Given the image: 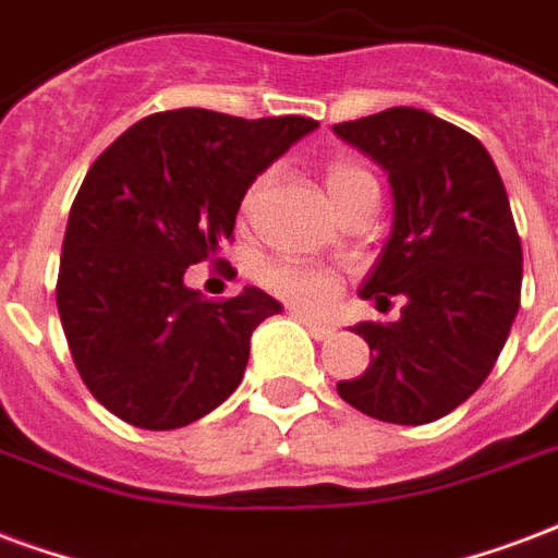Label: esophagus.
<instances>
[{"mask_svg": "<svg viewBox=\"0 0 558 558\" xmlns=\"http://www.w3.org/2000/svg\"><path fill=\"white\" fill-rule=\"evenodd\" d=\"M291 317H294V320H300V324L305 326V329H308V332H312V338H317V341H326V338H332L335 335V329L329 324H320V320H317V317H312V314H305V312H291Z\"/></svg>", "mask_w": 558, "mask_h": 558, "instance_id": "obj_1", "label": "esophagus"}]
</instances>
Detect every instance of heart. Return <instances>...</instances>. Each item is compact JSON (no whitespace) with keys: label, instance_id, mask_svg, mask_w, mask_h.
<instances>
[{"label":"heart","instance_id":"b5f03b06","mask_svg":"<svg viewBox=\"0 0 558 558\" xmlns=\"http://www.w3.org/2000/svg\"><path fill=\"white\" fill-rule=\"evenodd\" d=\"M270 184V175H255L250 187L244 191L241 199V215L253 217L258 203H262L264 191ZM367 184H376L374 175L367 173L364 167L353 165V161H332L324 170V191L329 196L332 208L347 203L355 191H362ZM262 282L267 291H274L276 296H282L288 303L317 312L332 303L338 291H341V279L326 270V267H314V264H294V262H274L262 270Z\"/></svg>","mask_w":558,"mask_h":558}]
</instances>
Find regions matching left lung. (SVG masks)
Returning a JSON list of instances; mask_svg holds the SVG:
<instances>
[{"label": "left lung", "mask_w": 558, "mask_h": 558, "mask_svg": "<svg viewBox=\"0 0 558 558\" xmlns=\"http://www.w3.org/2000/svg\"><path fill=\"white\" fill-rule=\"evenodd\" d=\"M388 170L393 229L362 296L400 320H364L367 371L338 383L376 421L421 426L462 405L492 374L521 308L523 253L492 155L471 132L421 108L335 125Z\"/></svg>", "instance_id": "obj_1"}]
</instances>
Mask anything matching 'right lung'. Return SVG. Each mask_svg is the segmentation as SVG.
Instances as JSON below:
<instances>
[{
    "label": "right lung",
    "instance_id": "right-lung-1",
    "mask_svg": "<svg viewBox=\"0 0 558 558\" xmlns=\"http://www.w3.org/2000/svg\"><path fill=\"white\" fill-rule=\"evenodd\" d=\"M314 129L312 117L179 108L137 120L90 165L56 300L75 371L120 421L179 429L241 385L250 335L282 305L258 288L208 303L184 270L232 241L250 182Z\"/></svg>",
    "mask_w": 558,
    "mask_h": 558
}]
</instances>
